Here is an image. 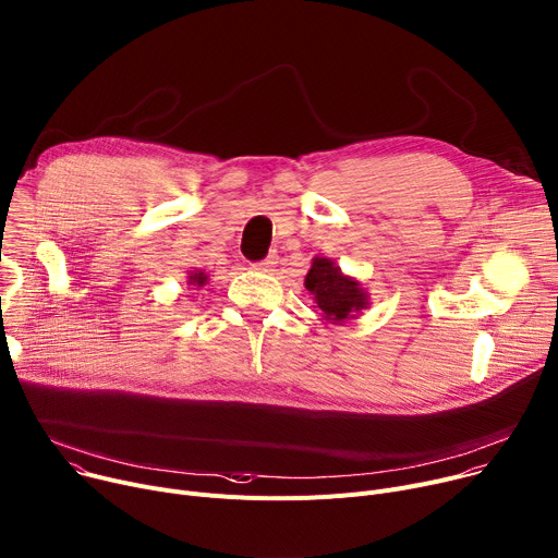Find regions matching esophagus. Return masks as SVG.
Wrapping results in <instances>:
<instances>
[{"label": "esophagus", "instance_id": "obj_1", "mask_svg": "<svg viewBox=\"0 0 558 558\" xmlns=\"http://www.w3.org/2000/svg\"><path fill=\"white\" fill-rule=\"evenodd\" d=\"M275 264H277V256H268V259H264V262L252 264V268L254 270H262V272H270L275 268Z\"/></svg>", "mask_w": 558, "mask_h": 558}]
</instances>
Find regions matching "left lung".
<instances>
[{
	"label": "left lung",
	"instance_id": "1",
	"mask_svg": "<svg viewBox=\"0 0 558 558\" xmlns=\"http://www.w3.org/2000/svg\"><path fill=\"white\" fill-rule=\"evenodd\" d=\"M304 286L315 296V304L324 313V319L332 324L355 319L360 311L368 306V294L362 283L347 277L326 256H315Z\"/></svg>",
	"mask_w": 558,
	"mask_h": 558
}]
</instances>
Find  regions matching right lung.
I'll return each mask as SVG.
<instances>
[{
	"instance_id": "obj_1",
	"label": "right lung",
	"mask_w": 558,
	"mask_h": 558,
	"mask_svg": "<svg viewBox=\"0 0 558 558\" xmlns=\"http://www.w3.org/2000/svg\"><path fill=\"white\" fill-rule=\"evenodd\" d=\"M190 286H205L207 283V275L203 270H196V272H190V279H187Z\"/></svg>"
}]
</instances>
